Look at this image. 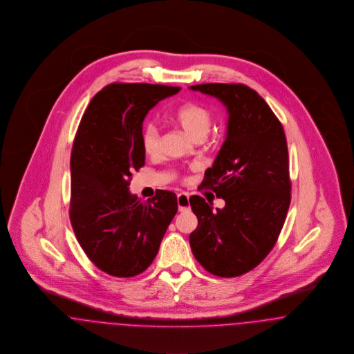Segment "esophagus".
Segmentation results:
<instances>
[{
    "instance_id": "34e87169",
    "label": "esophagus",
    "mask_w": 354,
    "mask_h": 354,
    "mask_svg": "<svg viewBox=\"0 0 354 354\" xmlns=\"http://www.w3.org/2000/svg\"><path fill=\"white\" fill-rule=\"evenodd\" d=\"M177 204H178V210L180 212H184V210H187L190 207L187 193H180L177 196Z\"/></svg>"
}]
</instances>
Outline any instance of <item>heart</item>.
I'll list each match as a JSON object with an SVG mask.
<instances>
[{"instance_id":"obj_1","label":"heart","mask_w":354,"mask_h":354,"mask_svg":"<svg viewBox=\"0 0 354 354\" xmlns=\"http://www.w3.org/2000/svg\"><path fill=\"white\" fill-rule=\"evenodd\" d=\"M173 120L183 128L186 134L197 141L204 140L213 124V113L201 104L189 102L180 106L174 114ZM141 145L144 153L153 157L160 150V131L156 125L149 124L141 134Z\"/></svg>"}]
</instances>
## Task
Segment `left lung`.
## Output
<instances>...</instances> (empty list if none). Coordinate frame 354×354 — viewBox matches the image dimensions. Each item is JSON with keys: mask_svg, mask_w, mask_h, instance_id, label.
<instances>
[{"mask_svg": "<svg viewBox=\"0 0 354 354\" xmlns=\"http://www.w3.org/2000/svg\"><path fill=\"white\" fill-rule=\"evenodd\" d=\"M192 91L218 98L229 113L227 131L201 187L225 200L213 210L203 197L189 203L198 218L192 252L205 269L237 277L254 269L273 249L290 205L285 131L269 105L242 84H201Z\"/></svg>", "mask_w": 354, "mask_h": 354, "instance_id": "1", "label": "left lung"}]
</instances>
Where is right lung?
I'll return each mask as SVG.
<instances>
[{
  "mask_svg": "<svg viewBox=\"0 0 354 354\" xmlns=\"http://www.w3.org/2000/svg\"><path fill=\"white\" fill-rule=\"evenodd\" d=\"M181 88L115 82L94 95L75 133L71 156V223L85 254L114 277L149 268L177 213L173 192L141 201L129 192L145 165L142 122L161 100Z\"/></svg>",
  "mask_w": 354,
  "mask_h": 354,
  "instance_id": "right-lung-1",
  "label": "right lung"
}]
</instances>
